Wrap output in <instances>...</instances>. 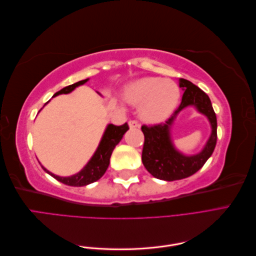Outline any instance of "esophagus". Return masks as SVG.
Listing matches in <instances>:
<instances>
[{"label":"esophagus","mask_w":256,"mask_h":256,"mask_svg":"<svg viewBox=\"0 0 256 256\" xmlns=\"http://www.w3.org/2000/svg\"><path fill=\"white\" fill-rule=\"evenodd\" d=\"M129 127L130 128H140V124H138V122L136 120H129Z\"/></svg>","instance_id":"esophagus-1"}]
</instances>
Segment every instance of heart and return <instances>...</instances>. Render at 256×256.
<instances>
[{
	"instance_id": "1",
	"label": "heart",
	"mask_w": 256,
	"mask_h": 256,
	"mask_svg": "<svg viewBox=\"0 0 256 256\" xmlns=\"http://www.w3.org/2000/svg\"><path fill=\"white\" fill-rule=\"evenodd\" d=\"M126 98L134 104H141V118L148 122H160L168 118L180 100V88L168 79L145 76L130 83Z\"/></svg>"
}]
</instances>
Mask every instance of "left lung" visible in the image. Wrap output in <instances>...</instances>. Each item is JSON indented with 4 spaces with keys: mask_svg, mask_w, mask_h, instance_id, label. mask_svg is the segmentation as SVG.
I'll return each mask as SVG.
<instances>
[{
    "mask_svg": "<svg viewBox=\"0 0 256 256\" xmlns=\"http://www.w3.org/2000/svg\"><path fill=\"white\" fill-rule=\"evenodd\" d=\"M180 88H182L184 95L180 106L166 122L152 126H142L144 134V145L142 162L145 168L158 180L173 182L187 178L202 168L212 156L216 144V116L212 109L208 95L192 82L180 78ZM196 106L199 112L208 116L212 125V134L204 150L198 155L184 156L177 152L169 136V128L176 115L186 106Z\"/></svg>",
    "mask_w": 256,
    "mask_h": 256,
    "instance_id": "left-lung-1",
    "label": "left lung"
}]
</instances>
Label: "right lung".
I'll return each instance as SVG.
<instances>
[{
    "mask_svg": "<svg viewBox=\"0 0 256 256\" xmlns=\"http://www.w3.org/2000/svg\"><path fill=\"white\" fill-rule=\"evenodd\" d=\"M88 79H85L74 83L72 85H68V86L62 88L60 90L56 92L53 97H56L60 94H68V92L74 90L76 86L88 82ZM128 129L129 126L127 122L120 126H115L113 124L108 125L94 156L92 157V159L88 161V164L85 166L79 173L68 177H60L50 173L48 170H46L44 166L42 168L52 177L56 178V180L68 186H74V187H82V186H86L88 184L94 182L98 180L99 178H102V175L106 173V168L110 164V158L113 150L115 148V146L120 143L122 136L125 134Z\"/></svg>",
    "mask_w": 256,
    "mask_h": 256,
    "instance_id": "right-lung-1",
    "label": "right lung"
}]
</instances>
